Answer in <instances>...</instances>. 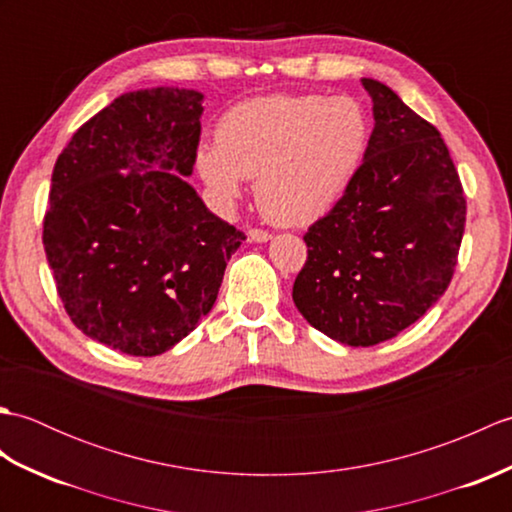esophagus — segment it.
Here are the masks:
<instances>
[{"label": "esophagus", "mask_w": 512, "mask_h": 512, "mask_svg": "<svg viewBox=\"0 0 512 512\" xmlns=\"http://www.w3.org/2000/svg\"><path fill=\"white\" fill-rule=\"evenodd\" d=\"M273 237L268 231H262V228H250L248 231V239L250 242H268V239Z\"/></svg>", "instance_id": "1"}]
</instances>
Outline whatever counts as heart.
<instances>
[{"mask_svg":"<svg viewBox=\"0 0 512 512\" xmlns=\"http://www.w3.org/2000/svg\"><path fill=\"white\" fill-rule=\"evenodd\" d=\"M367 112L350 96L270 94L231 107L215 145L198 149V173L213 198L233 206L244 180L266 220L306 226L350 189L369 145Z\"/></svg>","mask_w":512,"mask_h":512,"instance_id":"1","label":"heart"}]
</instances>
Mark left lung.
Listing matches in <instances>:
<instances>
[{
	"instance_id": "obj_1",
	"label": "left lung",
	"mask_w": 512,
	"mask_h": 512,
	"mask_svg": "<svg viewBox=\"0 0 512 512\" xmlns=\"http://www.w3.org/2000/svg\"><path fill=\"white\" fill-rule=\"evenodd\" d=\"M374 132L361 171L303 235L308 259L292 301L312 328L352 347L416 323L458 264L466 200L440 132L374 79Z\"/></svg>"
}]
</instances>
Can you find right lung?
<instances>
[{
    "mask_svg": "<svg viewBox=\"0 0 512 512\" xmlns=\"http://www.w3.org/2000/svg\"><path fill=\"white\" fill-rule=\"evenodd\" d=\"M204 96L127 92L76 129L52 171L43 248L72 323L129 356L171 350L211 312L246 235L184 176Z\"/></svg>",
    "mask_w": 512,
    "mask_h": 512,
    "instance_id": "right-lung-1",
    "label": "right lung"
}]
</instances>
